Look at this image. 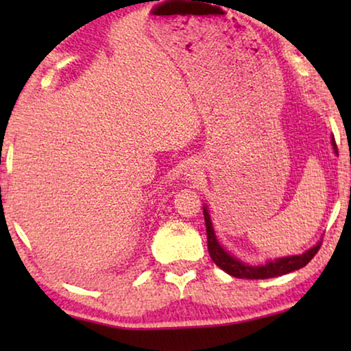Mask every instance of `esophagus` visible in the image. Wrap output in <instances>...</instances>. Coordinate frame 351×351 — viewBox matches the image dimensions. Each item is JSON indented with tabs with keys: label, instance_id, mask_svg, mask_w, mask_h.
I'll list each match as a JSON object with an SVG mask.
<instances>
[{
	"label": "esophagus",
	"instance_id": "esophagus-1",
	"mask_svg": "<svg viewBox=\"0 0 351 351\" xmlns=\"http://www.w3.org/2000/svg\"><path fill=\"white\" fill-rule=\"evenodd\" d=\"M198 174H199V167L196 166V165L190 166V169H189V176L191 177V179H198Z\"/></svg>",
	"mask_w": 351,
	"mask_h": 351
}]
</instances>
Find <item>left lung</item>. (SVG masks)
I'll return each mask as SVG.
<instances>
[{"label": "left lung", "mask_w": 351, "mask_h": 351, "mask_svg": "<svg viewBox=\"0 0 351 351\" xmlns=\"http://www.w3.org/2000/svg\"><path fill=\"white\" fill-rule=\"evenodd\" d=\"M334 150L337 153V143L332 141ZM204 222H206V233H208V251L209 256L213 258V262L219 268H222L223 271H227L228 275L234 278H243V280H267V278H275L286 275V273H291L294 270H299V268L305 267L311 258L316 256V252L319 251L321 241L306 251L300 256H291V257H282L276 258V261L268 262L262 267H251L246 265V263L239 262L238 258L230 256V254L225 251V249L217 243V238H215L213 223H210V217L208 209L204 208Z\"/></svg>", "instance_id": "1"}]
</instances>
